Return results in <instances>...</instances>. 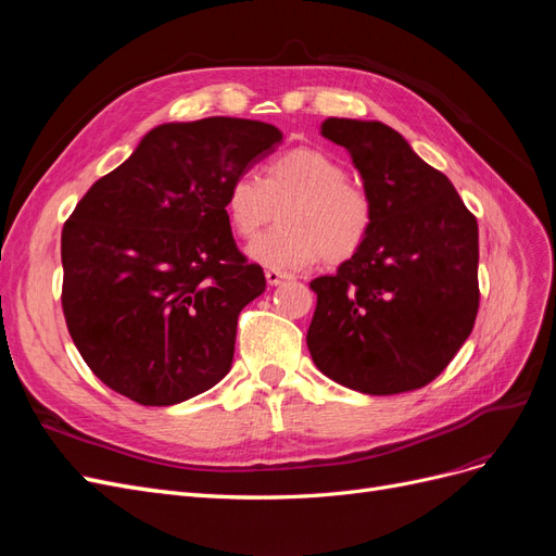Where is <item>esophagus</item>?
Returning <instances> with one entry per match:
<instances>
[{
    "label": "esophagus",
    "mask_w": 556,
    "mask_h": 556,
    "mask_svg": "<svg viewBox=\"0 0 556 556\" xmlns=\"http://www.w3.org/2000/svg\"><path fill=\"white\" fill-rule=\"evenodd\" d=\"M264 276H266V282H268V285H271V288H274V285H280V282H285V280H288V278H290L288 274H282V271H278V268H268V271H266Z\"/></svg>",
    "instance_id": "34e87169"
}]
</instances>
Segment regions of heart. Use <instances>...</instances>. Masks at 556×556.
Wrapping results in <instances>:
<instances>
[{
    "label": "heart",
    "instance_id": "b5f03b06",
    "mask_svg": "<svg viewBox=\"0 0 556 556\" xmlns=\"http://www.w3.org/2000/svg\"><path fill=\"white\" fill-rule=\"evenodd\" d=\"M280 211V229L252 241L248 255L268 268L301 271L323 257L345 262L374 227V199L348 180L345 166L317 148H292L266 164L264 178L243 172L229 182L225 211L231 229L252 239Z\"/></svg>",
    "mask_w": 556,
    "mask_h": 556
}]
</instances>
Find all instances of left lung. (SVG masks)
Wrapping results in <instances>:
<instances>
[{
  "label": "left lung",
  "mask_w": 556,
  "mask_h": 556,
  "mask_svg": "<svg viewBox=\"0 0 556 556\" xmlns=\"http://www.w3.org/2000/svg\"><path fill=\"white\" fill-rule=\"evenodd\" d=\"M323 137L343 146L374 199L366 243L317 294L306 343L327 378L362 394L429 384L473 331L478 220L445 174L378 121L327 117Z\"/></svg>",
  "instance_id": "obj_1"
}]
</instances>
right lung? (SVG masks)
<instances>
[{"label":"right lung","mask_w":556,"mask_h":556,"mask_svg":"<svg viewBox=\"0 0 556 556\" xmlns=\"http://www.w3.org/2000/svg\"><path fill=\"white\" fill-rule=\"evenodd\" d=\"M280 141L243 117L166 123L78 201L62 229V311L113 392L174 406L229 374L239 313L266 278L231 237L225 194Z\"/></svg>","instance_id":"1"}]
</instances>
